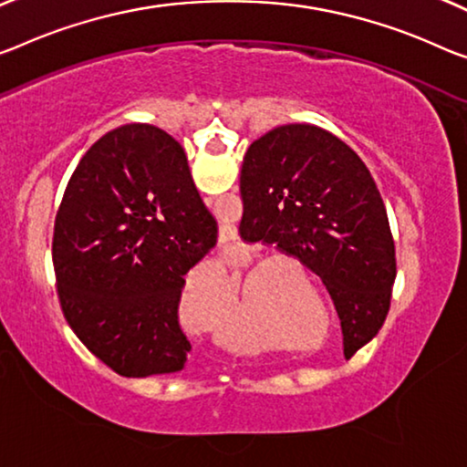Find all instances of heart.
<instances>
[{"mask_svg":"<svg viewBox=\"0 0 467 467\" xmlns=\"http://www.w3.org/2000/svg\"><path fill=\"white\" fill-rule=\"evenodd\" d=\"M202 275L214 277V279H223V274H221L219 267H209ZM190 290H192V279L188 282V285H185L183 303L190 298ZM234 347H235V350H240V353H244V355H258V353H265V350H269L271 344H267L265 340H250V342L240 340L238 344H234Z\"/></svg>","mask_w":467,"mask_h":467,"instance_id":"heart-1","label":"heart"}]
</instances>
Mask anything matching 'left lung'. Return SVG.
Listing matches in <instances>:
<instances>
[{
  "label": "left lung",
  "instance_id": "obj_1",
  "mask_svg": "<svg viewBox=\"0 0 467 467\" xmlns=\"http://www.w3.org/2000/svg\"><path fill=\"white\" fill-rule=\"evenodd\" d=\"M240 238L277 246L321 277L338 311L344 355L384 326L397 279V250L369 169L336 135L284 125L244 156Z\"/></svg>",
  "mask_w": 467,
  "mask_h": 467
}]
</instances>
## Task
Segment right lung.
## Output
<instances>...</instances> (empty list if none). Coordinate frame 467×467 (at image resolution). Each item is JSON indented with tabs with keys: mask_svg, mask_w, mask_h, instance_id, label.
I'll use <instances>...</instances> for the list:
<instances>
[{
	"mask_svg": "<svg viewBox=\"0 0 467 467\" xmlns=\"http://www.w3.org/2000/svg\"><path fill=\"white\" fill-rule=\"evenodd\" d=\"M217 235L169 133L150 125L109 131L78 161L56 214L64 319L114 374L179 371L192 348L179 324L185 275Z\"/></svg>",
	"mask_w": 467,
	"mask_h": 467,
	"instance_id": "add662e5",
	"label": "right lung"
}]
</instances>
